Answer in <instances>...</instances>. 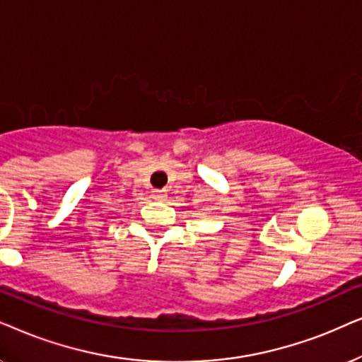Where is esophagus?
<instances>
[{
    "instance_id": "esophagus-1",
    "label": "esophagus",
    "mask_w": 362,
    "mask_h": 362,
    "mask_svg": "<svg viewBox=\"0 0 362 362\" xmlns=\"http://www.w3.org/2000/svg\"><path fill=\"white\" fill-rule=\"evenodd\" d=\"M152 199L153 200H165L167 199V192L165 190H152Z\"/></svg>"
}]
</instances>
